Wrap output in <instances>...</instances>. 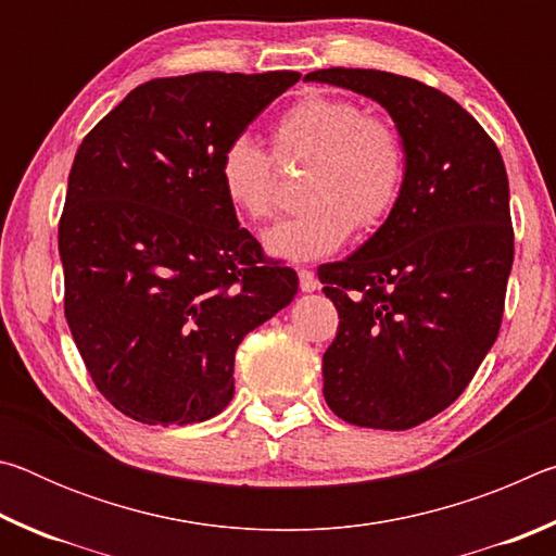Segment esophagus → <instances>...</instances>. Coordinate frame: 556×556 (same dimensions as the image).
<instances>
[{
	"instance_id": "esophagus-1",
	"label": "esophagus",
	"mask_w": 556,
	"mask_h": 556,
	"mask_svg": "<svg viewBox=\"0 0 556 556\" xmlns=\"http://www.w3.org/2000/svg\"><path fill=\"white\" fill-rule=\"evenodd\" d=\"M299 287H301V291H316L318 287H321V281L316 279V275L312 269H299Z\"/></svg>"
}]
</instances>
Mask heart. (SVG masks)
Instances as JSON below:
<instances>
[{
	"instance_id": "b5f03b06",
	"label": "heart",
	"mask_w": 556,
	"mask_h": 556,
	"mask_svg": "<svg viewBox=\"0 0 556 556\" xmlns=\"http://www.w3.org/2000/svg\"><path fill=\"white\" fill-rule=\"evenodd\" d=\"M281 162H308L299 213L262 235L267 255L314 262L331 255L353 232L375 230L397 205L407 152L400 131L382 117L365 115L353 100L306 96L271 129ZM220 191L250 220L269 215L275 201L269 156L250 137H235L218 156Z\"/></svg>"
}]
</instances>
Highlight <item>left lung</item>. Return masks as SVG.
Instances as JSON below:
<instances>
[{
	"instance_id": "left-lung-1",
	"label": "left lung",
	"mask_w": 556,
	"mask_h": 556,
	"mask_svg": "<svg viewBox=\"0 0 556 556\" xmlns=\"http://www.w3.org/2000/svg\"><path fill=\"white\" fill-rule=\"evenodd\" d=\"M304 80L378 102L407 152L388 220L318 279L341 316L324 353L326 404L355 427L412 429L466 390L501 331L515 255L503 156L456 100L419 80L365 68Z\"/></svg>"
}]
</instances>
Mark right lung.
I'll return each mask as SVG.
<instances>
[{
    "label": "right lung",
    "mask_w": 556,
    "mask_h": 556,
    "mask_svg": "<svg viewBox=\"0 0 556 556\" xmlns=\"http://www.w3.org/2000/svg\"><path fill=\"white\" fill-rule=\"evenodd\" d=\"M299 73L149 80L75 154L59 225L65 318L96 388L142 425H193L235 394V351L299 277L240 228L218 156Z\"/></svg>",
    "instance_id": "obj_1"
}]
</instances>
